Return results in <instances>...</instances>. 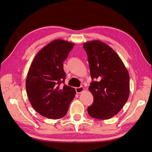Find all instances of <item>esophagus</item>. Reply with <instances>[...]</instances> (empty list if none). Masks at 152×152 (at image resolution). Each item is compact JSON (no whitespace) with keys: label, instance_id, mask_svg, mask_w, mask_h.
Listing matches in <instances>:
<instances>
[{"label":"esophagus","instance_id":"esophagus-1","mask_svg":"<svg viewBox=\"0 0 152 152\" xmlns=\"http://www.w3.org/2000/svg\"><path fill=\"white\" fill-rule=\"evenodd\" d=\"M75 91L77 94H80L82 93V92H83L84 91V88L82 86H80L79 87H76Z\"/></svg>","mask_w":152,"mask_h":152}]
</instances>
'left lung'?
I'll list each match as a JSON object with an SVG mask.
<instances>
[{
    "label": "left lung",
    "instance_id": "obj_1",
    "mask_svg": "<svg viewBox=\"0 0 152 152\" xmlns=\"http://www.w3.org/2000/svg\"><path fill=\"white\" fill-rule=\"evenodd\" d=\"M83 46L93 79L89 90L94 97L87 112L94 118L107 120L120 112L127 102L129 75L121 58L107 44L92 40Z\"/></svg>",
    "mask_w": 152,
    "mask_h": 152
}]
</instances>
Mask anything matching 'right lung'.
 <instances>
[{
  "label": "right lung",
  "instance_id": "right-lung-1",
  "mask_svg": "<svg viewBox=\"0 0 152 152\" xmlns=\"http://www.w3.org/2000/svg\"><path fill=\"white\" fill-rule=\"evenodd\" d=\"M74 44L56 39L37 54L26 80V90L33 108L40 115L51 119L63 117L75 97V89L64 85L66 73L63 62Z\"/></svg>",
  "mask_w": 152,
  "mask_h": 152
}]
</instances>
